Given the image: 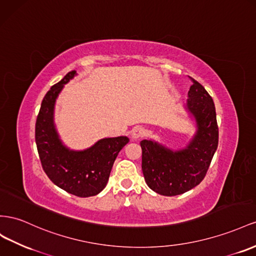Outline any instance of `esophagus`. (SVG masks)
<instances>
[{
  "mask_svg": "<svg viewBox=\"0 0 256 256\" xmlns=\"http://www.w3.org/2000/svg\"><path fill=\"white\" fill-rule=\"evenodd\" d=\"M146 134V130H145L143 127H136L131 131V138H132L134 140H138V139H141Z\"/></svg>",
  "mask_w": 256,
  "mask_h": 256,
  "instance_id": "esophagus-1",
  "label": "esophagus"
}]
</instances>
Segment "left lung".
Masks as SVG:
<instances>
[{"mask_svg":"<svg viewBox=\"0 0 256 256\" xmlns=\"http://www.w3.org/2000/svg\"><path fill=\"white\" fill-rule=\"evenodd\" d=\"M192 85L184 106L196 131L186 146L172 150L155 140H142V171L148 188L164 196H176L202 181L218 143L216 106L202 85Z\"/></svg>","mask_w":256,"mask_h":256,"instance_id":"left-lung-1","label":"left lung"}]
</instances>
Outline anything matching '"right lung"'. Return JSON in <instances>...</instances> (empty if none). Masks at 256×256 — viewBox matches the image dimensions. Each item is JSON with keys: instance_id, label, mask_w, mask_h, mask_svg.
Segmentation results:
<instances>
[{"instance_id": "right-lung-1", "label": "right lung", "mask_w": 256, "mask_h": 256, "mask_svg": "<svg viewBox=\"0 0 256 256\" xmlns=\"http://www.w3.org/2000/svg\"><path fill=\"white\" fill-rule=\"evenodd\" d=\"M76 75V71L68 72L45 94L36 124V142L42 167L50 181L84 198L98 195L106 188L116 157L129 139L103 138L82 150L68 148L62 142L54 124V106L64 85Z\"/></svg>"}]
</instances>
